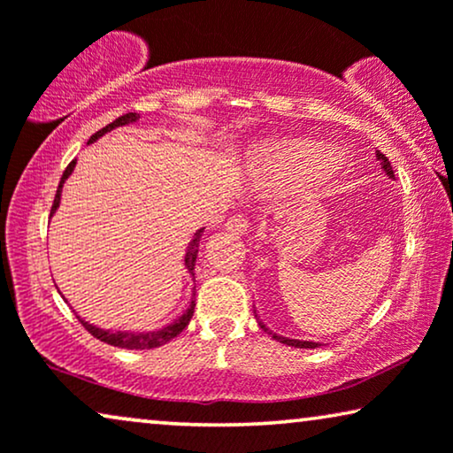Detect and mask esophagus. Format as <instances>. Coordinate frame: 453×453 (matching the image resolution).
<instances>
[{"instance_id":"34e87169","label":"esophagus","mask_w":453,"mask_h":453,"mask_svg":"<svg viewBox=\"0 0 453 453\" xmlns=\"http://www.w3.org/2000/svg\"><path fill=\"white\" fill-rule=\"evenodd\" d=\"M247 226H250V222H247V219H243V216H233V219H228L225 225L226 231L233 234H245Z\"/></svg>"}]
</instances>
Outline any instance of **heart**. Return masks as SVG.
Returning a JSON list of instances; mask_svg holds the SVG:
<instances>
[{"mask_svg":"<svg viewBox=\"0 0 453 453\" xmlns=\"http://www.w3.org/2000/svg\"><path fill=\"white\" fill-rule=\"evenodd\" d=\"M250 166L270 183H296L305 179L326 181L340 173L344 158L340 154H326L319 142L293 140L256 148Z\"/></svg>","mask_w":453,"mask_h":453,"instance_id":"b5f03b06","label":"heart"}]
</instances>
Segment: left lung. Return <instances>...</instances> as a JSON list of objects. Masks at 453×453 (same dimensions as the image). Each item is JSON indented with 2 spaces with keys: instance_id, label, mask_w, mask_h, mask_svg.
I'll list each match as a JSON object with an SVG mask.
<instances>
[{
  "instance_id": "1",
  "label": "left lung",
  "mask_w": 453,
  "mask_h": 453,
  "mask_svg": "<svg viewBox=\"0 0 453 453\" xmlns=\"http://www.w3.org/2000/svg\"><path fill=\"white\" fill-rule=\"evenodd\" d=\"M377 160H380L381 169L386 171V175H388L389 179H395V177H394V169H392V165H389V160H388L386 154H381L380 150H377ZM256 318H257V315H256ZM257 326L262 327L264 332H268L272 338L278 340V342H282V344H287V346H296V349H318V346H319L318 342H305V340H290V338L278 336V334H274L272 330H268V327H265L264 321H259V318H257Z\"/></svg>"
}]
</instances>
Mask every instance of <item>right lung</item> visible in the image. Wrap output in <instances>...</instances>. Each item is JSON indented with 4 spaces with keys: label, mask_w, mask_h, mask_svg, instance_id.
Instances as JSON below:
<instances>
[{
    "label": "right lung",
    "mask_w": 453,
    "mask_h": 453,
    "mask_svg": "<svg viewBox=\"0 0 453 453\" xmlns=\"http://www.w3.org/2000/svg\"><path fill=\"white\" fill-rule=\"evenodd\" d=\"M134 121H138V115H135V113H126V115L117 117L113 123H109V126H104L103 129H98L95 135H90L88 144H92V142H96L98 138H101V135L111 132V129L127 126V123H134ZM73 166H76V160H72V163L67 165V169L64 171V175H61L58 194H55V200H53L51 216L55 214V210L59 208L61 188H64L65 179L72 175ZM202 233H203V228H200V231L194 234V239H191L189 245H188V251H185V268H188V272L194 278H196V274H194L196 257H197V250H200ZM194 309H196V288H194V293H191L189 307L185 309V313L181 315V318L175 319V321H173V324L165 326L163 330H157V332H111V330H101V327L92 326V324H88V321H84V319H80V318L78 319H80V324H82L86 330L92 334V336L101 340V342H107L111 346H119V349H127V350H146V349H158V346H163V344L169 342V340L179 336V334H181L185 327H188L191 315H194Z\"/></svg>",
    "instance_id": "1"
}]
</instances>
